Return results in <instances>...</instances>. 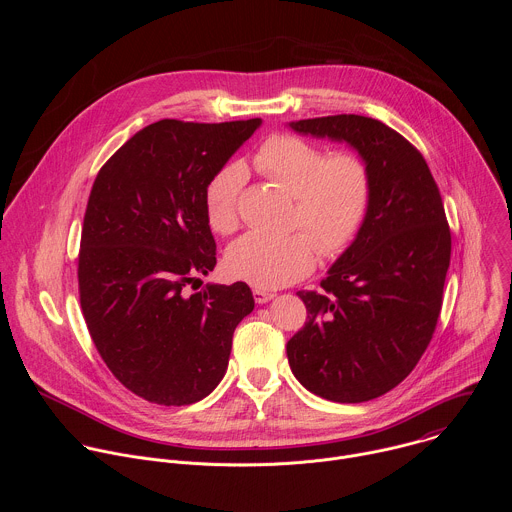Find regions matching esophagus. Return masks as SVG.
<instances>
[{"mask_svg":"<svg viewBox=\"0 0 512 512\" xmlns=\"http://www.w3.org/2000/svg\"><path fill=\"white\" fill-rule=\"evenodd\" d=\"M275 294H271V291H265V289H259V287H253V300L257 304H267L269 300H273Z\"/></svg>","mask_w":512,"mask_h":512,"instance_id":"34e87169","label":"esophagus"}]
</instances>
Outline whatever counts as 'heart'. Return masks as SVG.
Returning a JSON list of instances; mask_svg holds the SVG:
<instances>
[{
    "label": "heart",
    "instance_id": "obj_1",
    "mask_svg": "<svg viewBox=\"0 0 512 512\" xmlns=\"http://www.w3.org/2000/svg\"><path fill=\"white\" fill-rule=\"evenodd\" d=\"M253 168L291 194L289 235L247 233L227 251V271L259 289H275L308 275L322 257L340 255L367 216L373 192L371 170L352 152L328 154L320 145L291 135L267 137L253 154ZM247 182L241 162L218 168L204 190L206 221L229 235L239 223V196Z\"/></svg>",
    "mask_w": 512,
    "mask_h": 512
}]
</instances>
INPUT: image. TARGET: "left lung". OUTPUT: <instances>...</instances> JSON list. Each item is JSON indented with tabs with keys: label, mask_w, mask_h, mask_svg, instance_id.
I'll return each mask as SVG.
<instances>
[{
	"label": "left lung",
	"mask_w": 512,
	"mask_h": 512,
	"mask_svg": "<svg viewBox=\"0 0 512 512\" xmlns=\"http://www.w3.org/2000/svg\"><path fill=\"white\" fill-rule=\"evenodd\" d=\"M291 127L348 141L371 170L373 192L322 289L298 291L308 318L287 342L289 369L328 401H371L415 369L440 318L452 255L442 194L415 145L377 119L328 115Z\"/></svg>",
	"instance_id": "left-lung-1"
}]
</instances>
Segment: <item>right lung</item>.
<instances>
[{"mask_svg": "<svg viewBox=\"0 0 512 512\" xmlns=\"http://www.w3.org/2000/svg\"><path fill=\"white\" fill-rule=\"evenodd\" d=\"M261 119H162L103 164L79 249L81 310L113 377L158 405H190L221 383L237 324L253 312L247 283L188 285L216 265L204 190Z\"/></svg>", "mask_w": 512, "mask_h": 512, "instance_id": "add662e5", "label": "right lung"}]
</instances>
